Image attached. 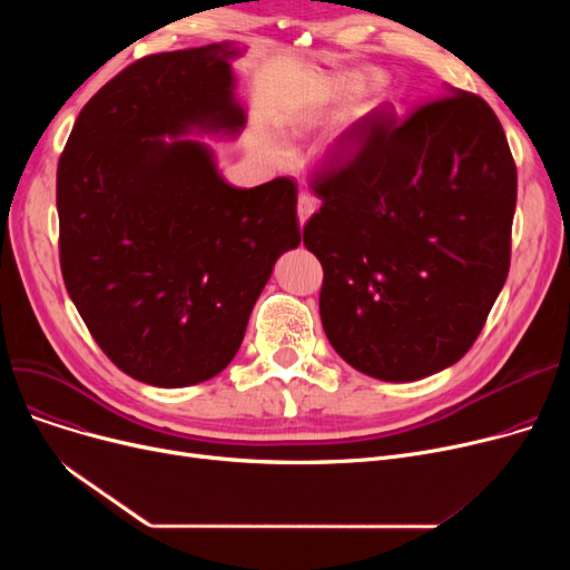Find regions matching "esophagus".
<instances>
[{
	"instance_id": "1",
	"label": "esophagus",
	"mask_w": 570,
	"mask_h": 570,
	"mask_svg": "<svg viewBox=\"0 0 570 570\" xmlns=\"http://www.w3.org/2000/svg\"><path fill=\"white\" fill-rule=\"evenodd\" d=\"M314 209H316V200L309 194L297 196V219H301V226H305V222L314 215Z\"/></svg>"
}]
</instances>
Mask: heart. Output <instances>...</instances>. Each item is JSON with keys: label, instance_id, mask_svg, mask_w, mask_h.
<instances>
[{"label": "heart", "instance_id": "heart-1", "mask_svg": "<svg viewBox=\"0 0 570 570\" xmlns=\"http://www.w3.org/2000/svg\"><path fill=\"white\" fill-rule=\"evenodd\" d=\"M318 106H321V97H316V95H314L312 99L303 101L301 106L291 108V112H288V119H291L293 129H303V127L312 125V122H314V117H316V110H318Z\"/></svg>", "mask_w": 570, "mask_h": 570}]
</instances>
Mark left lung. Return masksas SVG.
Returning <instances> with one entry per match:
<instances>
[{
  "label": "left lung",
  "mask_w": 570,
  "mask_h": 570,
  "mask_svg": "<svg viewBox=\"0 0 570 570\" xmlns=\"http://www.w3.org/2000/svg\"><path fill=\"white\" fill-rule=\"evenodd\" d=\"M314 179L305 247L323 265L321 323L372 379L415 381L471 348L511 265L518 170L492 108L445 87Z\"/></svg>",
  "instance_id": "8db88e82"
}]
</instances>
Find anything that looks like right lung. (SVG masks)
Listing matches in <instances>:
<instances>
[{
  "label": "right lung",
  "mask_w": 570,
  "mask_h": 570,
  "mask_svg": "<svg viewBox=\"0 0 570 570\" xmlns=\"http://www.w3.org/2000/svg\"><path fill=\"white\" fill-rule=\"evenodd\" d=\"M235 41L138 59L80 110L57 166L59 263L110 361L136 381L217 376L282 254L301 245L297 187L239 189L203 140H235Z\"/></svg>",
  "instance_id": "obj_1"
}]
</instances>
